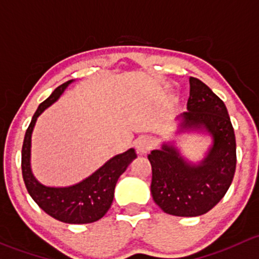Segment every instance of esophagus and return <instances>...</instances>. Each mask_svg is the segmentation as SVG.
<instances>
[{
	"mask_svg": "<svg viewBox=\"0 0 259 259\" xmlns=\"http://www.w3.org/2000/svg\"><path fill=\"white\" fill-rule=\"evenodd\" d=\"M152 146H153V141L147 136L138 138L136 142V149H137L138 154H146L152 148Z\"/></svg>",
	"mask_w": 259,
	"mask_h": 259,
	"instance_id": "34e87169",
	"label": "esophagus"
}]
</instances>
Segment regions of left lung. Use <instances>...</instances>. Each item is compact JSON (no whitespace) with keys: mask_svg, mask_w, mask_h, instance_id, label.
<instances>
[{"mask_svg":"<svg viewBox=\"0 0 259 259\" xmlns=\"http://www.w3.org/2000/svg\"><path fill=\"white\" fill-rule=\"evenodd\" d=\"M187 112L177 119V135H208L212 143L199 162L188 161L175 141L148 154L151 193L164 213L197 217L210 210L226 194L236 170V137L223 101L198 78L189 77Z\"/></svg>","mask_w":259,"mask_h":259,"instance_id":"obj_1","label":"left lung"}]
</instances>
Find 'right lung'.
<instances>
[{
  "label": "right lung",
  "mask_w": 259,
  "mask_h": 259,
  "mask_svg": "<svg viewBox=\"0 0 259 259\" xmlns=\"http://www.w3.org/2000/svg\"><path fill=\"white\" fill-rule=\"evenodd\" d=\"M72 82L73 79H70L58 86L34 112L23 140L21 166L26 188L39 208L63 223L84 225L101 220L107 213L113 201L114 187L119 176L127 169L137 154L133 148L116 154L89 177L67 187L45 186L34 177L31 168V138L34 124L42 112L52 106Z\"/></svg>",
  "instance_id": "obj_1"
}]
</instances>
